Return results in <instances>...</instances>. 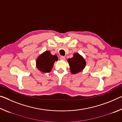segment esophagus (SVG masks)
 <instances>
[{
  "instance_id": "1",
  "label": "esophagus",
  "mask_w": 122,
  "mask_h": 122,
  "mask_svg": "<svg viewBox=\"0 0 122 122\" xmlns=\"http://www.w3.org/2000/svg\"><path fill=\"white\" fill-rule=\"evenodd\" d=\"M60 60H65V57L63 56H60Z\"/></svg>"
}]
</instances>
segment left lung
<instances>
[{
	"label": "left lung",
	"mask_w": 122,
	"mask_h": 122,
	"mask_svg": "<svg viewBox=\"0 0 122 122\" xmlns=\"http://www.w3.org/2000/svg\"><path fill=\"white\" fill-rule=\"evenodd\" d=\"M68 62L70 71L72 74H76L81 71L86 65V62L83 56L78 53L73 54V57L67 60Z\"/></svg>",
	"instance_id": "1"
}]
</instances>
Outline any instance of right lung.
Returning <instances> with one entry per match:
<instances>
[{
  "mask_svg": "<svg viewBox=\"0 0 122 122\" xmlns=\"http://www.w3.org/2000/svg\"><path fill=\"white\" fill-rule=\"evenodd\" d=\"M57 60L56 55H51L50 51H46L36 59V68L42 73H49L52 69L54 63Z\"/></svg>",
  "mask_w": 122,
  "mask_h": 122,
  "instance_id": "obj_1",
  "label": "right lung"
}]
</instances>
